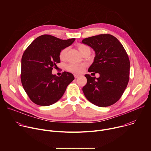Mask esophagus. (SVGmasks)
<instances>
[{
	"label": "esophagus",
	"instance_id": "esophagus-1",
	"mask_svg": "<svg viewBox=\"0 0 151 151\" xmlns=\"http://www.w3.org/2000/svg\"><path fill=\"white\" fill-rule=\"evenodd\" d=\"M74 76L75 78H78L79 76V75H78V74H75L74 75Z\"/></svg>",
	"mask_w": 151,
	"mask_h": 151
}]
</instances>
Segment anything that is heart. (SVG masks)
<instances>
[{
  "label": "heart",
  "mask_w": 151,
  "mask_h": 151,
  "mask_svg": "<svg viewBox=\"0 0 151 151\" xmlns=\"http://www.w3.org/2000/svg\"><path fill=\"white\" fill-rule=\"evenodd\" d=\"M78 50L79 51V52L82 54H83L85 52H86L87 50H90L89 47H88L87 45H82V44L78 45ZM66 51H67L66 48L63 49V50L61 51V52L60 53V58L61 59L64 58V56H65ZM84 67H85L84 64H69V65L68 66L67 68L70 72H75V73H80L82 71Z\"/></svg>",
  "instance_id": "b5f03b06"
}]
</instances>
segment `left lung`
<instances>
[{
    "instance_id": "obj_1",
    "label": "left lung",
    "mask_w": 151,
    "mask_h": 151,
    "mask_svg": "<svg viewBox=\"0 0 151 151\" xmlns=\"http://www.w3.org/2000/svg\"><path fill=\"white\" fill-rule=\"evenodd\" d=\"M81 43L95 51L88 72L100 75L99 78L85 75L87 83L82 91L85 97L99 107L114 104L122 96L129 81L130 64L124 48L115 36L109 34L85 38Z\"/></svg>"
}]
</instances>
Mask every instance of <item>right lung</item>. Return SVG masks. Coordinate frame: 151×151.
<instances>
[{
  "mask_svg": "<svg viewBox=\"0 0 151 151\" xmlns=\"http://www.w3.org/2000/svg\"><path fill=\"white\" fill-rule=\"evenodd\" d=\"M75 40L44 35L35 39L24 51L21 58V83L35 104L47 106L56 103L74 80L71 73L64 72L57 76L52 73V70L60 62L61 51L71 45Z\"/></svg>",
  "mask_w": 151,
  "mask_h": 151,
  "instance_id": "add662e5",
  "label": "right lung"
}]
</instances>
